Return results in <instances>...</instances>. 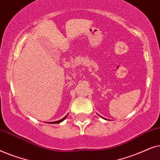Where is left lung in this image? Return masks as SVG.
<instances>
[{
    "instance_id": "left-lung-1",
    "label": "left lung",
    "mask_w": 160,
    "mask_h": 160,
    "mask_svg": "<svg viewBox=\"0 0 160 160\" xmlns=\"http://www.w3.org/2000/svg\"><path fill=\"white\" fill-rule=\"evenodd\" d=\"M98 115H99V114H98ZM99 116H100V115H99ZM102 118H103V117H102ZM103 119H105V118H103ZM106 120H107V119H106Z\"/></svg>"
}]
</instances>
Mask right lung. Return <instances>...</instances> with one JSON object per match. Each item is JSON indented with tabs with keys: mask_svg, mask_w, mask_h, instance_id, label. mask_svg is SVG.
Wrapping results in <instances>:
<instances>
[{
	"mask_svg": "<svg viewBox=\"0 0 160 160\" xmlns=\"http://www.w3.org/2000/svg\"><path fill=\"white\" fill-rule=\"evenodd\" d=\"M67 116H68V114H67L66 116H65V117H63L62 119H60V120H58V121H56V122H48V123H52V124H58V123H60V122H62V121H63V120H64V119H65V118H66V117H67Z\"/></svg>",
	"mask_w": 160,
	"mask_h": 160,
	"instance_id": "right-lung-1",
	"label": "right lung"
}]
</instances>
